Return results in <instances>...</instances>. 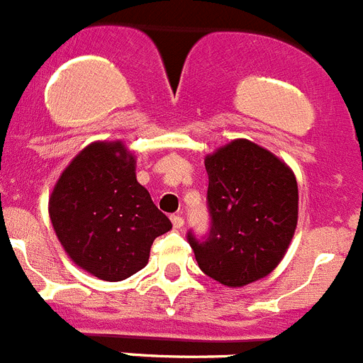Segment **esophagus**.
<instances>
[{
  "mask_svg": "<svg viewBox=\"0 0 363 363\" xmlns=\"http://www.w3.org/2000/svg\"><path fill=\"white\" fill-rule=\"evenodd\" d=\"M172 223H174L175 229H182L184 225V218L181 215H172Z\"/></svg>",
  "mask_w": 363,
  "mask_h": 363,
  "instance_id": "1",
  "label": "esophagus"
}]
</instances>
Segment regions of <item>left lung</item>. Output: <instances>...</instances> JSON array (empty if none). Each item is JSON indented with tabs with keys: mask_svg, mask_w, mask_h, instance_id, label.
Returning <instances> with one entry per match:
<instances>
[{
	"mask_svg": "<svg viewBox=\"0 0 363 363\" xmlns=\"http://www.w3.org/2000/svg\"><path fill=\"white\" fill-rule=\"evenodd\" d=\"M211 229L188 242L206 276L245 286L269 276L297 228L299 191L294 172L267 148L235 140L206 155Z\"/></svg>",
	"mask_w": 363,
	"mask_h": 363,
	"instance_id": "8db88e82",
	"label": "left lung"
}]
</instances>
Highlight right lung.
<instances>
[{
  "label": "right lung",
  "instance_id": "add662e5",
  "mask_svg": "<svg viewBox=\"0 0 363 363\" xmlns=\"http://www.w3.org/2000/svg\"><path fill=\"white\" fill-rule=\"evenodd\" d=\"M53 229L74 265L104 281H123L148 263L172 222L135 179V157L121 141L87 145L50 197Z\"/></svg>",
  "mask_w": 363,
  "mask_h": 363
}]
</instances>
